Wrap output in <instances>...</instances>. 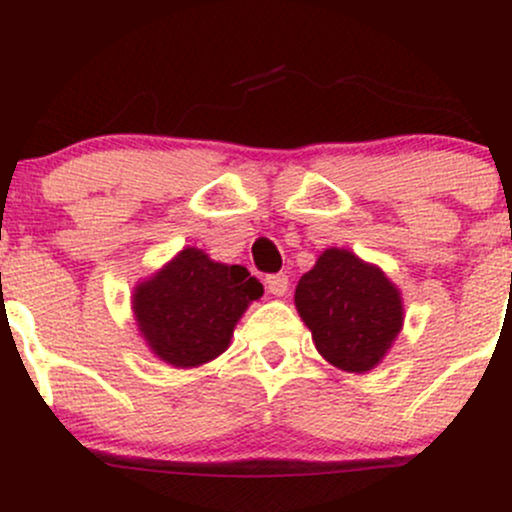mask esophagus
Instances as JSON below:
<instances>
[{
  "label": "esophagus",
  "mask_w": 512,
  "mask_h": 512,
  "mask_svg": "<svg viewBox=\"0 0 512 512\" xmlns=\"http://www.w3.org/2000/svg\"><path fill=\"white\" fill-rule=\"evenodd\" d=\"M289 276L286 274H272V276H267V291L272 293V296H276V298H281V296H286V293H289Z\"/></svg>",
  "instance_id": "obj_1"
}]
</instances>
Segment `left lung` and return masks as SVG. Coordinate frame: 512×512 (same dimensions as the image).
Listing matches in <instances>:
<instances>
[{
  "label": "left lung",
  "instance_id": "obj_1",
  "mask_svg": "<svg viewBox=\"0 0 512 512\" xmlns=\"http://www.w3.org/2000/svg\"><path fill=\"white\" fill-rule=\"evenodd\" d=\"M298 315L315 349L346 373H368L387 356L404 325L402 291L375 264L327 248L296 286Z\"/></svg>",
  "mask_w": 512,
  "mask_h": 512
}]
</instances>
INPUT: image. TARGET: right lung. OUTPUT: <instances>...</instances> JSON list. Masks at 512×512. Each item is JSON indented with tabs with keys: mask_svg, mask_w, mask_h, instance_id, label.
Here are the masks:
<instances>
[{
	"mask_svg": "<svg viewBox=\"0 0 512 512\" xmlns=\"http://www.w3.org/2000/svg\"><path fill=\"white\" fill-rule=\"evenodd\" d=\"M262 293L240 264L185 248L134 286L132 313L151 354L173 368H197L228 349L238 320Z\"/></svg>",
	"mask_w": 512,
	"mask_h": 512,
	"instance_id": "1",
	"label": "right lung"
}]
</instances>
